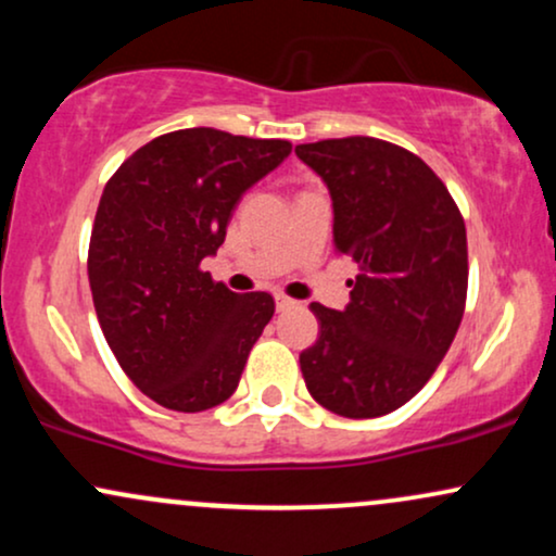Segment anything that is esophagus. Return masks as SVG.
I'll return each instance as SVG.
<instances>
[{"label":"esophagus","mask_w":556,"mask_h":556,"mask_svg":"<svg viewBox=\"0 0 556 556\" xmlns=\"http://www.w3.org/2000/svg\"><path fill=\"white\" fill-rule=\"evenodd\" d=\"M274 300H277V311H287V308H292V305H295V300H290L287 295H277Z\"/></svg>","instance_id":"obj_1"}]
</instances>
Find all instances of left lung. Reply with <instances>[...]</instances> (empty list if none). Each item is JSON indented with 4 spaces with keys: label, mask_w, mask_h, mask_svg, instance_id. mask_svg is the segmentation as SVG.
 Here are the masks:
<instances>
[{
    "label": "left lung",
    "mask_w": 556,
    "mask_h": 556,
    "mask_svg": "<svg viewBox=\"0 0 556 556\" xmlns=\"http://www.w3.org/2000/svg\"><path fill=\"white\" fill-rule=\"evenodd\" d=\"M295 154L327 182L334 248L358 264L344 311L311 303L318 340L300 353V371L337 416H387L424 389L463 321L460 208L424 159L387 140H318Z\"/></svg>",
    "instance_id": "8db88e82"
}]
</instances>
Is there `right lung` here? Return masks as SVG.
Masks as SVG:
<instances>
[{"label":"right lung","mask_w":556,"mask_h":556,"mask_svg":"<svg viewBox=\"0 0 556 556\" xmlns=\"http://www.w3.org/2000/svg\"><path fill=\"white\" fill-rule=\"evenodd\" d=\"M287 140L188 127L140 146L96 212L88 282L114 358L146 397L177 413L222 405L274 316L269 292L214 282L242 193L290 156Z\"/></svg>","instance_id":"add662e5"}]
</instances>
